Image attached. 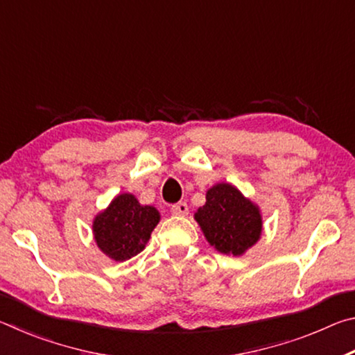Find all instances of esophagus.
Returning <instances> with one entry per match:
<instances>
[{
    "mask_svg": "<svg viewBox=\"0 0 355 355\" xmlns=\"http://www.w3.org/2000/svg\"><path fill=\"white\" fill-rule=\"evenodd\" d=\"M171 211L175 216H186L189 213V207L186 202H178V203H175V205H172Z\"/></svg>",
    "mask_w": 355,
    "mask_h": 355,
    "instance_id": "1",
    "label": "esophagus"
}]
</instances>
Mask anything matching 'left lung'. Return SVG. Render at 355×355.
Wrapping results in <instances>:
<instances>
[{
  "label": "left lung",
  "instance_id": "1",
  "mask_svg": "<svg viewBox=\"0 0 355 355\" xmlns=\"http://www.w3.org/2000/svg\"><path fill=\"white\" fill-rule=\"evenodd\" d=\"M194 218L207 241L227 255H243L261 236L260 209L230 183L209 188L205 205L197 209Z\"/></svg>",
  "mask_w": 355,
  "mask_h": 355
}]
</instances>
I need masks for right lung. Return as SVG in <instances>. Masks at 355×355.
Listing matches in <instances>:
<instances>
[{
  "label": "right lung",
  "mask_w": 355,
  "mask_h": 355,
  "mask_svg": "<svg viewBox=\"0 0 355 355\" xmlns=\"http://www.w3.org/2000/svg\"><path fill=\"white\" fill-rule=\"evenodd\" d=\"M158 222L159 213L155 207L141 205L133 194H120L95 216V243L112 260H130L146 248Z\"/></svg>",
  "instance_id": "1"
}]
</instances>
